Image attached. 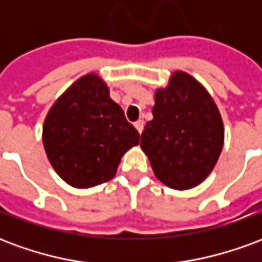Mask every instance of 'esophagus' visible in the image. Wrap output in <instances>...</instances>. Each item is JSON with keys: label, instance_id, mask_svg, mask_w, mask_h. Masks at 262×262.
<instances>
[{"label": "esophagus", "instance_id": "obj_1", "mask_svg": "<svg viewBox=\"0 0 262 262\" xmlns=\"http://www.w3.org/2000/svg\"><path fill=\"white\" fill-rule=\"evenodd\" d=\"M135 127H136L139 133H142L143 127H144V122L142 119H139L137 122H135Z\"/></svg>", "mask_w": 262, "mask_h": 262}]
</instances>
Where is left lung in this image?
<instances>
[{
  "label": "left lung",
  "mask_w": 262,
  "mask_h": 262,
  "mask_svg": "<svg viewBox=\"0 0 262 262\" xmlns=\"http://www.w3.org/2000/svg\"><path fill=\"white\" fill-rule=\"evenodd\" d=\"M153 119L146 123L140 147L154 176L167 187L185 191L206 180L219 160L225 127L213 98L184 71L154 94Z\"/></svg>",
  "instance_id": "left-lung-1"
}]
</instances>
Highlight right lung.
<instances>
[{"label": "right lung", "mask_w": 262, "mask_h": 262, "mask_svg": "<svg viewBox=\"0 0 262 262\" xmlns=\"http://www.w3.org/2000/svg\"><path fill=\"white\" fill-rule=\"evenodd\" d=\"M139 132L109 97V86L88 73L66 90L46 115L42 140L50 164L74 188L112 180L122 156L139 144Z\"/></svg>", "instance_id": "obj_1"}]
</instances>
